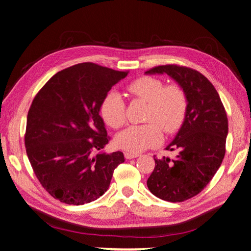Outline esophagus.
<instances>
[{
	"instance_id": "esophagus-1",
	"label": "esophagus",
	"mask_w": 251,
	"mask_h": 251,
	"mask_svg": "<svg viewBox=\"0 0 251 251\" xmlns=\"http://www.w3.org/2000/svg\"><path fill=\"white\" fill-rule=\"evenodd\" d=\"M124 156H125L126 159H131V158H136V157H138V154H135V152L125 151L124 152Z\"/></svg>"
}]
</instances>
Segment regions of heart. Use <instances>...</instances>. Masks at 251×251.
I'll return each mask as SVG.
<instances>
[{
	"instance_id": "heart-1",
	"label": "heart",
	"mask_w": 251,
	"mask_h": 251,
	"mask_svg": "<svg viewBox=\"0 0 251 251\" xmlns=\"http://www.w3.org/2000/svg\"><path fill=\"white\" fill-rule=\"evenodd\" d=\"M134 100L147 103L144 121L130 126L116 136V145L130 152H139L159 145L163 131L168 135L180 129L187 112V96L177 84L165 85L159 78L142 76L126 87ZM101 117L112 128H121L126 123V103L118 92H109L100 105Z\"/></svg>"
}]
</instances>
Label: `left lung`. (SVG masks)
Here are the masks:
<instances>
[{
  "mask_svg": "<svg viewBox=\"0 0 251 251\" xmlns=\"http://www.w3.org/2000/svg\"><path fill=\"white\" fill-rule=\"evenodd\" d=\"M171 76L187 96V112L176 137L166 147L179 150L175 159H155L147 179L152 195L163 201L180 202L196 196L217 173L226 152L228 118L217 91L207 77L186 66L152 67L146 74Z\"/></svg>",
  "mask_w": 251,
  "mask_h": 251,
  "instance_id": "obj_1",
  "label": "left lung"
}]
</instances>
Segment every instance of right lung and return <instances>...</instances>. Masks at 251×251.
Here are the masks:
<instances>
[{"mask_svg":"<svg viewBox=\"0 0 251 251\" xmlns=\"http://www.w3.org/2000/svg\"><path fill=\"white\" fill-rule=\"evenodd\" d=\"M128 72L82 63L50 77L28 109L24 141L37 179L50 196L84 205L108 189L124 154L100 152L109 141L101 101Z\"/></svg>","mask_w":251,"mask_h":251,"instance_id":"add662e5","label":"right lung"}]
</instances>
